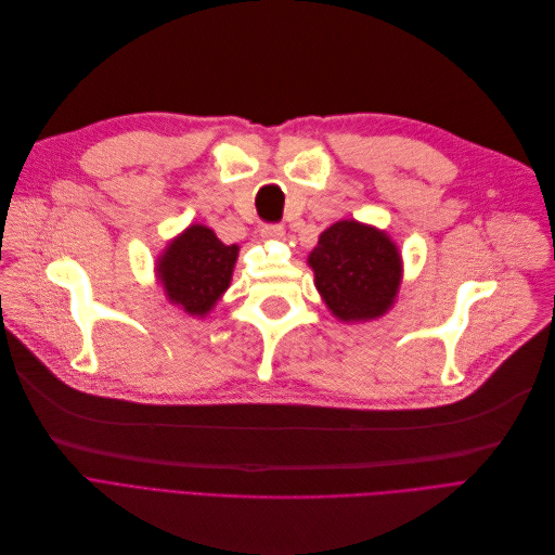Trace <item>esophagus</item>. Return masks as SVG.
<instances>
[{
    "label": "esophagus",
    "mask_w": 555,
    "mask_h": 555,
    "mask_svg": "<svg viewBox=\"0 0 555 555\" xmlns=\"http://www.w3.org/2000/svg\"><path fill=\"white\" fill-rule=\"evenodd\" d=\"M261 236L263 240H282L284 236V228L282 225H278V223H267V225H261Z\"/></svg>",
    "instance_id": "1"
}]
</instances>
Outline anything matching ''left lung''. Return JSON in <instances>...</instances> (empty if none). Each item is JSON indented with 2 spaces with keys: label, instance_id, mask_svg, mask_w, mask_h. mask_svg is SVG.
<instances>
[{
  "label": "left lung",
  "instance_id": "left-lung-1",
  "mask_svg": "<svg viewBox=\"0 0 555 555\" xmlns=\"http://www.w3.org/2000/svg\"><path fill=\"white\" fill-rule=\"evenodd\" d=\"M309 267L315 288L340 321L377 319L392 305L402 275L395 244L357 221L327 228L309 255Z\"/></svg>",
  "mask_w": 555,
  "mask_h": 555
}]
</instances>
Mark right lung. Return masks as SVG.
Returning <instances> with one entry per match:
<instances>
[{
    "mask_svg": "<svg viewBox=\"0 0 555 555\" xmlns=\"http://www.w3.org/2000/svg\"><path fill=\"white\" fill-rule=\"evenodd\" d=\"M236 246H225L205 225L184 230L165 250L157 275L171 302L192 315H205L230 286Z\"/></svg>",
    "mask_w": 555,
    "mask_h": 555,
    "instance_id": "add662e5",
    "label": "right lung"
}]
</instances>
